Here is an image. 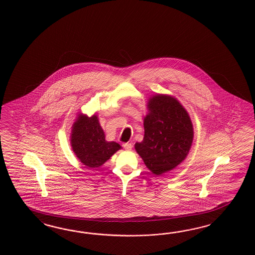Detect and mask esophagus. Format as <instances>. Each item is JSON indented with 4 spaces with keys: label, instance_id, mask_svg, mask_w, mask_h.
<instances>
[{
    "label": "esophagus",
    "instance_id": "34e87169",
    "mask_svg": "<svg viewBox=\"0 0 255 255\" xmlns=\"http://www.w3.org/2000/svg\"><path fill=\"white\" fill-rule=\"evenodd\" d=\"M123 147H124L126 150H131L132 146H131V143H124V145H123Z\"/></svg>",
    "mask_w": 255,
    "mask_h": 255
}]
</instances>
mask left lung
<instances>
[{"mask_svg":"<svg viewBox=\"0 0 255 255\" xmlns=\"http://www.w3.org/2000/svg\"><path fill=\"white\" fill-rule=\"evenodd\" d=\"M147 108L144 139L134 147L147 168L159 176L185 159L193 142V124L183 107L170 96L152 97Z\"/></svg>","mask_w":255,"mask_h":255,"instance_id":"left-lung-1","label":"left lung"}]
</instances>
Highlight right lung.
<instances>
[{
	"label": "right lung",
	"instance_id": "1",
	"mask_svg": "<svg viewBox=\"0 0 255 255\" xmlns=\"http://www.w3.org/2000/svg\"><path fill=\"white\" fill-rule=\"evenodd\" d=\"M71 144L75 154L88 167H99L121 148V146L105 139L97 117L79 115L73 126Z\"/></svg>",
	"mask_w": 255,
	"mask_h": 255
}]
</instances>
